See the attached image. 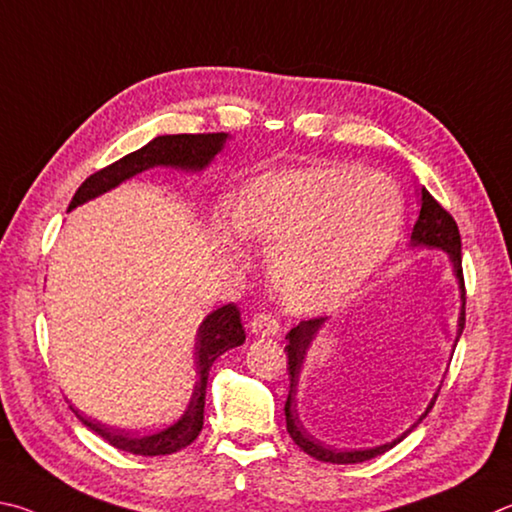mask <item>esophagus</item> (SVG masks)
<instances>
[{
  "label": "esophagus",
  "instance_id": "obj_1",
  "mask_svg": "<svg viewBox=\"0 0 512 512\" xmlns=\"http://www.w3.org/2000/svg\"><path fill=\"white\" fill-rule=\"evenodd\" d=\"M249 328L254 335H263V337H270L276 335L281 330L279 319H276L272 312H256L254 317L249 321Z\"/></svg>",
  "mask_w": 512,
  "mask_h": 512
}]
</instances>
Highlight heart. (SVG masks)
Returning a JSON list of instances; mask_svg holds the SVG:
<instances>
[{
  "instance_id": "1",
  "label": "heart",
  "mask_w": 512,
  "mask_h": 512,
  "mask_svg": "<svg viewBox=\"0 0 512 512\" xmlns=\"http://www.w3.org/2000/svg\"><path fill=\"white\" fill-rule=\"evenodd\" d=\"M242 236L270 245V276L283 299L326 308L346 299L389 254L402 197L360 166L301 168L258 182L236 204Z\"/></svg>"
}]
</instances>
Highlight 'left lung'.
Masks as SVG:
<instances>
[{
    "label": "left lung",
    "mask_w": 512,
    "mask_h": 512,
    "mask_svg": "<svg viewBox=\"0 0 512 512\" xmlns=\"http://www.w3.org/2000/svg\"><path fill=\"white\" fill-rule=\"evenodd\" d=\"M411 242L414 245H427V247H441L445 249L447 254L452 258V265H454V274L456 279H459L461 285V299H463V308H461V317H459V337L465 328V281H463V265H461V233L459 227H456V220L452 218L450 213H447L441 204H438L432 195H429L427 188H423V200H420V215L414 224V231H411ZM324 324V319H303L299 321L297 326H294L285 339H288V346H285V353H288V373H290V393H288V400H285V423H288V432L292 436V441L297 443L303 452L315 456L317 461H326V463H362V461H369L373 456L389 452L393 445H398L402 438H405L411 429H414L420 420H423L429 411H432L434 402L438 398V393L434 396V400L429 402V407L423 416H420L418 423L407 429L405 434L396 441H391L387 445H380V447H371V450H353V452H337V450H330L328 445L319 443L315 436H310L306 432V427L301 425L299 414H297V382H299V371H301V364H303V355H306L308 346L312 339H315L317 330ZM459 342V339H456Z\"/></svg>",
    "instance_id": "1"
}]
</instances>
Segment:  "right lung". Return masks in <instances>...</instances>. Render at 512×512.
Instances as JSON below:
<instances>
[{
	"instance_id": "obj_1",
	"label": "right lung",
	"mask_w": 512,
	"mask_h": 512,
	"mask_svg": "<svg viewBox=\"0 0 512 512\" xmlns=\"http://www.w3.org/2000/svg\"><path fill=\"white\" fill-rule=\"evenodd\" d=\"M227 141V132H204V134H166V137L152 139L146 146L130 152V155L121 157L114 164L96 170L89 175L83 184L78 186L69 202V211L74 206L83 204L92 197L101 195L110 188L119 186L123 179L141 173V170L152 166H175L186 170H200L209 161L218 155L222 143ZM245 342V328L240 321V310L227 303L218 310H213L209 317L202 321L200 330H197L195 342V364H197V382L193 389L191 402L184 416L161 432L137 436V434H123L119 429H110L96 420H89L80 416L74 409V414L80 418V423L87 425L94 434L105 438L107 443L116 450L141 454V456H159V454H173L184 450L191 445L197 434L202 432L204 425V398H206V380H209V371L218 357L229 351L233 346H240Z\"/></svg>"
}]
</instances>
